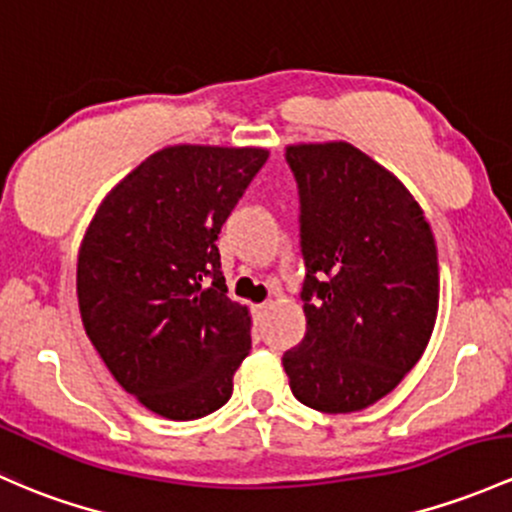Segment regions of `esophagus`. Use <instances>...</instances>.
<instances>
[{"instance_id":"34e87169","label":"esophagus","mask_w":512,"mask_h":512,"mask_svg":"<svg viewBox=\"0 0 512 512\" xmlns=\"http://www.w3.org/2000/svg\"><path fill=\"white\" fill-rule=\"evenodd\" d=\"M267 311H270V304H267V301H265V304H255V309H252V314H255L257 324H260V321L265 319Z\"/></svg>"}]
</instances>
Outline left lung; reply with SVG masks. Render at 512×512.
I'll use <instances>...</instances> for the list:
<instances>
[{
  "mask_svg": "<svg viewBox=\"0 0 512 512\" xmlns=\"http://www.w3.org/2000/svg\"><path fill=\"white\" fill-rule=\"evenodd\" d=\"M287 161L301 198L306 336L284 353V373L311 410H365L432 338L437 242L407 186L353 144H289Z\"/></svg>",
  "mask_w": 512,
  "mask_h": 512,
  "instance_id": "left-lung-1",
  "label": "left lung"
}]
</instances>
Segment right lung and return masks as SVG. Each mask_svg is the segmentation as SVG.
Masks as SVG:
<instances>
[{
    "label": "right lung",
    "instance_id": "1",
    "mask_svg": "<svg viewBox=\"0 0 512 512\" xmlns=\"http://www.w3.org/2000/svg\"><path fill=\"white\" fill-rule=\"evenodd\" d=\"M270 152L171 144L110 188L78 250V306L102 363L149 412L201 419L233 395L252 346L215 247Z\"/></svg>",
    "mask_w": 512,
    "mask_h": 512
}]
</instances>
